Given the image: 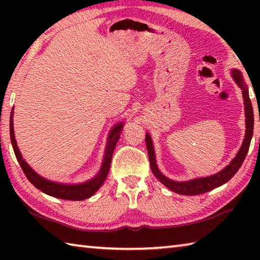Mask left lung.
Instances as JSON below:
<instances>
[{"instance_id":"8db88e82","label":"left lung","mask_w":260,"mask_h":260,"mask_svg":"<svg viewBox=\"0 0 260 260\" xmlns=\"http://www.w3.org/2000/svg\"><path fill=\"white\" fill-rule=\"evenodd\" d=\"M232 77L237 83V86L241 88L242 94H243L246 129H245V136H244L243 143H242V147L240 148L239 152H237L236 157L231 161L230 165H227L225 169L220 171V172H218L217 174L211 175V177L197 178L193 180H189V181H181V182L174 181V180L166 178L157 167L156 156H155V150H153L151 136L147 133L146 143H147V149H148L149 160H150L151 171L153 175H155V177L159 180L165 187L169 188L170 190L178 192L180 195H187V196L200 195V193L208 192L214 188L222 186V184L226 183L227 181H230V180L234 177L237 171H239L241 165L243 164V160L245 159L246 153H248L250 142H251L252 134H253V109H252L251 101H250V98H249L248 86L245 85L243 77H242V73L239 71V70H232Z\"/></svg>"}]
</instances>
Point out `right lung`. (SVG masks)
Instances as JSON below:
<instances>
[{"instance_id": "add662e5", "label": "right lung", "mask_w": 260, "mask_h": 260, "mask_svg": "<svg viewBox=\"0 0 260 260\" xmlns=\"http://www.w3.org/2000/svg\"><path fill=\"white\" fill-rule=\"evenodd\" d=\"M12 116H14V112H11V116H10V139H11L12 148H14L17 160H18L21 170H23V172L26 175V178L28 179V181L32 183L35 188H38L39 190L47 193V195L56 197V199L68 200V201H82V200L89 199V197L93 196L94 193L99 190L101 186L103 184V182L105 181V179L108 177L110 165H111L112 153H113L114 148H116L118 140L120 138L122 126H124L122 122L117 124L111 129V132H110V134L108 136L107 148H105L103 162L98 175L91 180H89V181L78 183V184H71V183L54 182V181H50V180L42 178L41 175H39L37 172H35L32 167H30L27 162L23 159V156H21L15 139L14 119H12Z\"/></svg>"}]
</instances>
